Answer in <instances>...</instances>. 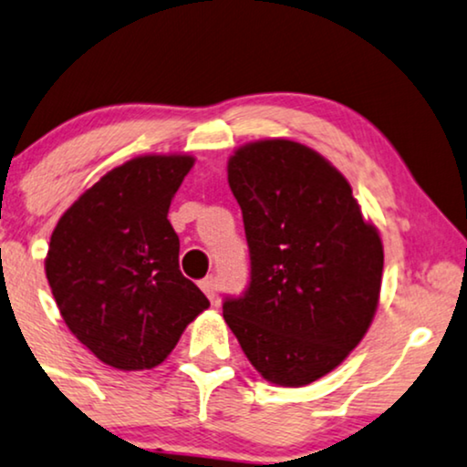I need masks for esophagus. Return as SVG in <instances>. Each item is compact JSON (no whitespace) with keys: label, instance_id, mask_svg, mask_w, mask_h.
<instances>
[{"label":"esophagus","instance_id":"34e87169","mask_svg":"<svg viewBox=\"0 0 467 467\" xmlns=\"http://www.w3.org/2000/svg\"><path fill=\"white\" fill-rule=\"evenodd\" d=\"M201 290L209 296L211 303H217V285L213 277H204L201 282Z\"/></svg>","mask_w":467,"mask_h":467}]
</instances>
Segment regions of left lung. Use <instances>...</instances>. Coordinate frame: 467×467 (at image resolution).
Here are the masks:
<instances>
[{"instance_id": "1", "label": "left lung", "mask_w": 467, "mask_h": 467, "mask_svg": "<svg viewBox=\"0 0 467 467\" xmlns=\"http://www.w3.org/2000/svg\"><path fill=\"white\" fill-rule=\"evenodd\" d=\"M252 275L223 320L266 382L306 387L358 346L380 301L384 250L350 183L301 142L265 139L230 155Z\"/></svg>"}]
</instances>
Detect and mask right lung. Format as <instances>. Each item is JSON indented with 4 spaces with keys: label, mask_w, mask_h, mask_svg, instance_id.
I'll return each instance as SVG.
<instances>
[{
    "label": "right lung",
    "mask_w": 467,
    "mask_h": 467,
    "mask_svg": "<svg viewBox=\"0 0 467 467\" xmlns=\"http://www.w3.org/2000/svg\"><path fill=\"white\" fill-rule=\"evenodd\" d=\"M194 158L139 155L109 171L59 217L45 271L59 314L96 358L153 369L209 307L179 271L171 201Z\"/></svg>",
    "instance_id": "obj_1"
}]
</instances>
